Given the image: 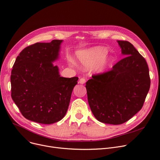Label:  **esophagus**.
I'll return each mask as SVG.
<instances>
[{
	"mask_svg": "<svg viewBox=\"0 0 160 160\" xmlns=\"http://www.w3.org/2000/svg\"><path fill=\"white\" fill-rule=\"evenodd\" d=\"M86 79L85 78H81L79 80V83H81V84H83V83H86Z\"/></svg>",
	"mask_w": 160,
	"mask_h": 160,
	"instance_id": "1",
	"label": "esophagus"
}]
</instances>
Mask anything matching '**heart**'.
Returning <instances> with one entry per match:
<instances>
[{
	"mask_svg": "<svg viewBox=\"0 0 160 160\" xmlns=\"http://www.w3.org/2000/svg\"><path fill=\"white\" fill-rule=\"evenodd\" d=\"M107 50L103 47H95L78 53L80 62L88 67H93L98 63V69L102 70L105 68L108 61L104 57Z\"/></svg>",
	"mask_w": 160,
	"mask_h": 160,
	"instance_id": "b5f03b06",
	"label": "heart"
}]
</instances>
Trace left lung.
<instances>
[{
    "instance_id": "1",
    "label": "left lung",
    "mask_w": 160,
    "mask_h": 160,
    "mask_svg": "<svg viewBox=\"0 0 160 160\" xmlns=\"http://www.w3.org/2000/svg\"><path fill=\"white\" fill-rule=\"evenodd\" d=\"M126 56L112 70L92 75L86 84L91 110L100 122L121 124L142 108L150 86L145 59L127 41H117Z\"/></svg>"
}]
</instances>
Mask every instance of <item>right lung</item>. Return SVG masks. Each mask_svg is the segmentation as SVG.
<instances>
[{
  "label": "right lung",
  "mask_w": 160,
  "mask_h": 160,
  "mask_svg": "<svg viewBox=\"0 0 160 160\" xmlns=\"http://www.w3.org/2000/svg\"><path fill=\"white\" fill-rule=\"evenodd\" d=\"M62 40L36 43L17 57L11 74L12 98L25 118L49 124L62 120L78 77H61L52 62Z\"/></svg>",
  "instance_id": "right-lung-1"
}]
</instances>
